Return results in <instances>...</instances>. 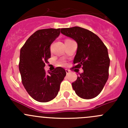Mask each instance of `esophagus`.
<instances>
[{"label":"esophagus","mask_w":128,"mask_h":128,"mask_svg":"<svg viewBox=\"0 0 128 128\" xmlns=\"http://www.w3.org/2000/svg\"><path fill=\"white\" fill-rule=\"evenodd\" d=\"M66 72L67 74H69L70 72V71L69 70V69H66Z\"/></svg>","instance_id":"34e87169"}]
</instances>
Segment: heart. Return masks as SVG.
Here are the masks:
<instances>
[{"mask_svg":"<svg viewBox=\"0 0 128 128\" xmlns=\"http://www.w3.org/2000/svg\"><path fill=\"white\" fill-rule=\"evenodd\" d=\"M60 64H61V65H64V63H62V62H61V63H60Z\"/></svg>","mask_w":128,"mask_h":128,"instance_id":"b5f03b06","label":"heart"}]
</instances>
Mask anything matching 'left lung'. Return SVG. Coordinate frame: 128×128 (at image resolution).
Instances as JSON below:
<instances>
[{
	"mask_svg": "<svg viewBox=\"0 0 128 128\" xmlns=\"http://www.w3.org/2000/svg\"><path fill=\"white\" fill-rule=\"evenodd\" d=\"M60 32L74 40L78 45L73 61L75 66L71 69L82 68L84 70L72 84V88L82 98L96 97L104 88L109 76L110 59L107 48L97 35L85 28H62Z\"/></svg>",
	"mask_w": 128,
	"mask_h": 128,
	"instance_id": "8db88e82",
	"label": "left lung"
}]
</instances>
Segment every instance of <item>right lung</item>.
Instances as JSON below:
<instances>
[{"instance_id":"right-lung-1","label":"right lung","mask_w":128,"mask_h":128,"mask_svg":"<svg viewBox=\"0 0 128 128\" xmlns=\"http://www.w3.org/2000/svg\"><path fill=\"white\" fill-rule=\"evenodd\" d=\"M59 34L60 28L39 30L20 50L18 66L22 82L28 94L40 102H48L56 97L66 75L60 67L48 74L44 69L51 58L50 46Z\"/></svg>"}]
</instances>
